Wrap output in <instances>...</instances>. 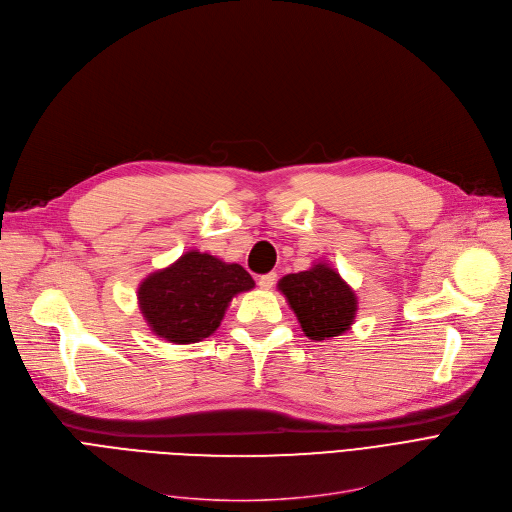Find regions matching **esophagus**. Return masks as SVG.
I'll list each match as a JSON object with an SVG mask.
<instances>
[{
  "label": "esophagus",
  "mask_w": 512,
  "mask_h": 512,
  "mask_svg": "<svg viewBox=\"0 0 512 512\" xmlns=\"http://www.w3.org/2000/svg\"><path fill=\"white\" fill-rule=\"evenodd\" d=\"M276 280H278V276H276V274H265V276H261V278H259V288H263V290H272V288H274V284H276Z\"/></svg>",
  "instance_id": "obj_1"
}]
</instances>
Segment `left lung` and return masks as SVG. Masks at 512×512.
<instances>
[{
	"label": "left lung",
	"mask_w": 512,
	"mask_h": 512,
	"mask_svg": "<svg viewBox=\"0 0 512 512\" xmlns=\"http://www.w3.org/2000/svg\"><path fill=\"white\" fill-rule=\"evenodd\" d=\"M278 288L307 338L328 340L351 330L357 317V297L330 263L319 261L307 272L288 274Z\"/></svg>",
	"instance_id": "left-lung-1"
}]
</instances>
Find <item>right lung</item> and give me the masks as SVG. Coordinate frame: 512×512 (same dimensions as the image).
<instances>
[{
  "label": "right lung",
  "mask_w": 512,
  "mask_h": 512,
  "mask_svg": "<svg viewBox=\"0 0 512 512\" xmlns=\"http://www.w3.org/2000/svg\"><path fill=\"white\" fill-rule=\"evenodd\" d=\"M255 286L245 267L209 253L188 251L139 284V307L151 332L191 344L220 328L230 301Z\"/></svg>",
  "instance_id": "add662e5"
}]
</instances>
